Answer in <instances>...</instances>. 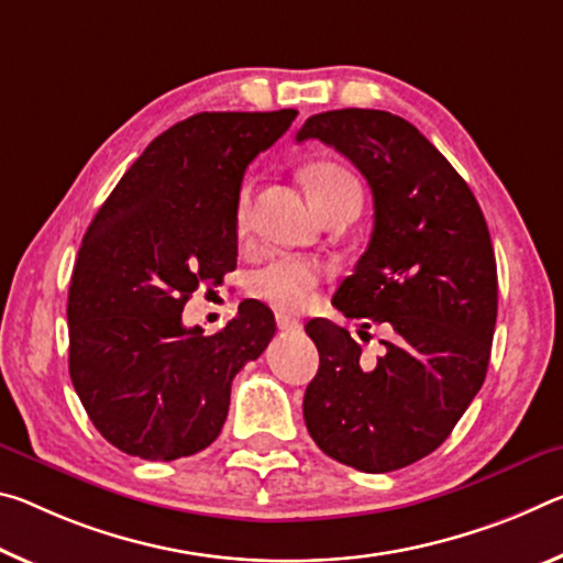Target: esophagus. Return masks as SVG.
Returning <instances> with one entry per match:
<instances>
[{
  "mask_svg": "<svg viewBox=\"0 0 563 563\" xmlns=\"http://www.w3.org/2000/svg\"><path fill=\"white\" fill-rule=\"evenodd\" d=\"M275 323H278L280 330H288V333H292V330H300V328H302V325L298 323V320H292V318H288V316H278V318H275Z\"/></svg>",
  "mask_w": 563,
  "mask_h": 563,
  "instance_id": "obj_1",
  "label": "esophagus"
}]
</instances>
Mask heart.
Masks as SVG:
<instances>
[{"label":"heart","mask_w":563,"mask_h":563,"mask_svg":"<svg viewBox=\"0 0 563 563\" xmlns=\"http://www.w3.org/2000/svg\"><path fill=\"white\" fill-rule=\"evenodd\" d=\"M302 177H306L310 200H313L320 212L351 200L361 202V183L338 163L320 159V163L308 165ZM247 208L250 185L240 190L238 198L235 222L240 233L247 228ZM320 278H323V271H320L318 263L308 261V257H273V261H267L250 275V292L275 310L298 313V310L308 306L310 290L316 288Z\"/></svg>","instance_id":"heart-1"}]
</instances>
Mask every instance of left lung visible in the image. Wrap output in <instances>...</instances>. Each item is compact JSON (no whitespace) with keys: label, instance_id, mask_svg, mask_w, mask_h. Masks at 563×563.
Returning <instances> with one entry per match:
<instances>
[{"label":"left lung","instance_id":"left-lung-1","mask_svg":"<svg viewBox=\"0 0 563 563\" xmlns=\"http://www.w3.org/2000/svg\"><path fill=\"white\" fill-rule=\"evenodd\" d=\"M320 140L361 169L373 192V235L333 306L386 325L376 361L345 328L316 318L306 333L320 365L306 388L308 433L330 459L388 474L433 453L484 386L498 310L490 235L466 180L408 120L383 110L308 118Z\"/></svg>","mask_w":563,"mask_h":563}]
</instances>
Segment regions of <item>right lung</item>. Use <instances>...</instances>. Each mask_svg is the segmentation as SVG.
I'll return each instance as SVG.
<instances>
[{
  "instance_id": "1",
  "label": "right lung",
  "mask_w": 563,
  "mask_h": 563,
  "mask_svg": "<svg viewBox=\"0 0 563 563\" xmlns=\"http://www.w3.org/2000/svg\"><path fill=\"white\" fill-rule=\"evenodd\" d=\"M296 110L200 112L145 147L97 210L69 283V376L114 449L147 461L192 456L218 439L230 386L275 335L273 310L240 302L202 335L183 325L200 285L238 263L245 167Z\"/></svg>"
}]
</instances>
